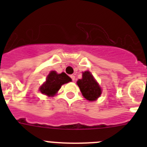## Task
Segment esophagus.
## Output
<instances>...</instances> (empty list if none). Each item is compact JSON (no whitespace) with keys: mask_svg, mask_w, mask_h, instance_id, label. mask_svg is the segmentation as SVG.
Instances as JSON below:
<instances>
[{"mask_svg":"<svg viewBox=\"0 0 147 147\" xmlns=\"http://www.w3.org/2000/svg\"><path fill=\"white\" fill-rule=\"evenodd\" d=\"M71 80H72L73 81H75V76H74V75H71Z\"/></svg>","mask_w":147,"mask_h":147,"instance_id":"34e87169","label":"esophagus"}]
</instances>
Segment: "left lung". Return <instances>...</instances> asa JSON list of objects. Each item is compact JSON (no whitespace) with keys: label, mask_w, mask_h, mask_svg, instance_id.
Masks as SVG:
<instances>
[{"label":"left lung","mask_w":147,"mask_h":147,"mask_svg":"<svg viewBox=\"0 0 147 147\" xmlns=\"http://www.w3.org/2000/svg\"><path fill=\"white\" fill-rule=\"evenodd\" d=\"M82 96L88 101L96 100L102 94V89L90 71L82 72V78L77 81Z\"/></svg>","instance_id":"obj_1"}]
</instances>
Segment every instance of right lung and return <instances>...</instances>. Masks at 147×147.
I'll return each instance as SVG.
<instances>
[{
  "label": "right lung",
  "instance_id": "obj_1",
  "mask_svg": "<svg viewBox=\"0 0 147 147\" xmlns=\"http://www.w3.org/2000/svg\"><path fill=\"white\" fill-rule=\"evenodd\" d=\"M71 81V79L65 73L57 74L52 71L49 73L46 80L40 88V92L48 96H54L60 89L61 86Z\"/></svg>",
  "mask_w": 147,
  "mask_h": 147
}]
</instances>
